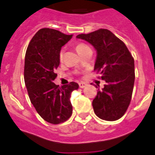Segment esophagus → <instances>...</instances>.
<instances>
[{
	"label": "esophagus",
	"instance_id": "1",
	"mask_svg": "<svg viewBox=\"0 0 155 155\" xmlns=\"http://www.w3.org/2000/svg\"><path fill=\"white\" fill-rule=\"evenodd\" d=\"M86 86H87V83H83V82H81V83H79V87H80V88H84Z\"/></svg>",
	"mask_w": 155,
	"mask_h": 155
}]
</instances>
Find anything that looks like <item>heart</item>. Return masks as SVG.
<instances>
[{
    "label": "heart",
    "instance_id": "obj_1",
    "mask_svg": "<svg viewBox=\"0 0 155 155\" xmlns=\"http://www.w3.org/2000/svg\"><path fill=\"white\" fill-rule=\"evenodd\" d=\"M88 48V46H87V44H83V43H79V44H76V50L77 51L78 53H79V52H80L81 51H83V49H85V48ZM63 54H64V52L61 51L60 52V54H59V58H60V60H62Z\"/></svg>",
    "mask_w": 155,
    "mask_h": 155
}]
</instances>
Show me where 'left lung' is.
<instances>
[{
    "label": "left lung",
    "instance_id": "1",
    "mask_svg": "<svg viewBox=\"0 0 155 155\" xmlns=\"http://www.w3.org/2000/svg\"><path fill=\"white\" fill-rule=\"evenodd\" d=\"M76 37L97 50L94 71L106 82L101 91L98 89L93 101L94 113L103 120H118L131 101L135 80L134 58L126 44L108 29H100Z\"/></svg>",
    "mask_w": 155,
    "mask_h": 155
}]
</instances>
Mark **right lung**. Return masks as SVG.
Masks as SVG:
<instances>
[{"label": "right lung", "mask_w": 155, "mask_h": 155, "mask_svg": "<svg viewBox=\"0 0 155 155\" xmlns=\"http://www.w3.org/2000/svg\"><path fill=\"white\" fill-rule=\"evenodd\" d=\"M72 37L44 28L33 36L25 52L24 80L30 101L41 118L54 125L71 117V93L79 88L75 82L62 87L53 83L57 77L54 72L60 64L61 47Z\"/></svg>", "instance_id": "obj_1"}]
</instances>
